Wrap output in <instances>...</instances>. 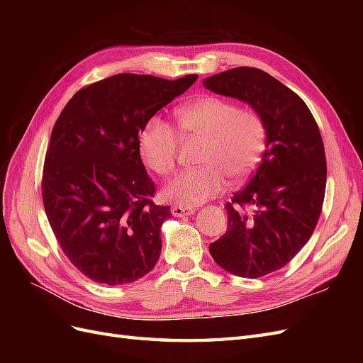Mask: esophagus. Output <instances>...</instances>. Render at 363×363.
Wrapping results in <instances>:
<instances>
[{"instance_id": "34e87169", "label": "esophagus", "mask_w": 363, "mask_h": 363, "mask_svg": "<svg viewBox=\"0 0 363 363\" xmlns=\"http://www.w3.org/2000/svg\"><path fill=\"white\" fill-rule=\"evenodd\" d=\"M171 212L174 216H179V218H183V216H189V215H194L195 213V208L194 207H188V206H172L171 207Z\"/></svg>"}]
</instances>
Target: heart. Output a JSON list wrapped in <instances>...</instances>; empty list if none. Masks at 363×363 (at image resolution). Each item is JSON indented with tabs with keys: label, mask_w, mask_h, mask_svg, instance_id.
<instances>
[{
	"label": "heart",
	"mask_w": 363,
	"mask_h": 363,
	"mask_svg": "<svg viewBox=\"0 0 363 363\" xmlns=\"http://www.w3.org/2000/svg\"><path fill=\"white\" fill-rule=\"evenodd\" d=\"M177 125L183 136L204 139L203 167L183 171L164 186L163 195L180 204L196 206L225 189L227 175L242 180L257 168L267 148V125L259 113L242 111L224 98L207 95L182 106ZM139 155L147 167L167 177L179 155V136L167 121L152 116L139 133Z\"/></svg>",
	"instance_id": "b5f03b06"
}]
</instances>
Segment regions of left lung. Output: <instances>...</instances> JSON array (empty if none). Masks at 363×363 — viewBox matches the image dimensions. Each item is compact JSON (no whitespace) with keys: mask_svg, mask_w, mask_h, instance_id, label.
Wrapping results in <instances>:
<instances>
[{"mask_svg":"<svg viewBox=\"0 0 363 363\" xmlns=\"http://www.w3.org/2000/svg\"><path fill=\"white\" fill-rule=\"evenodd\" d=\"M203 84L250 104L267 125L259 168L225 204L227 232L208 245L213 260L230 274L263 277L294 259L320 218L327 182L320 128L301 98L262 69L233 68Z\"/></svg>","mask_w":363,"mask_h":363,"instance_id":"8db88e82","label":"left lung"}]
</instances>
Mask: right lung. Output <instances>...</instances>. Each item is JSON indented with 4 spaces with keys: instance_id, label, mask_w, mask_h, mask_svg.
Listing matches in <instances>:
<instances>
[{
    "instance_id": "right-lung-1",
    "label": "right lung",
    "mask_w": 363,
    "mask_h": 363,
    "mask_svg": "<svg viewBox=\"0 0 363 363\" xmlns=\"http://www.w3.org/2000/svg\"><path fill=\"white\" fill-rule=\"evenodd\" d=\"M196 77L116 74L77 92L54 124L43 207L65 256L87 279L116 286L157 263L160 228L172 215L151 200L156 188L139 155V133Z\"/></svg>"
}]
</instances>
